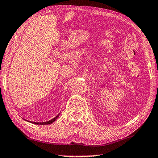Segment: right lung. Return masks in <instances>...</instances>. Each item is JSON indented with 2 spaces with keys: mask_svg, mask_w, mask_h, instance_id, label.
<instances>
[{
  "mask_svg": "<svg viewBox=\"0 0 158 158\" xmlns=\"http://www.w3.org/2000/svg\"><path fill=\"white\" fill-rule=\"evenodd\" d=\"M58 116H59V114L57 115V116H56L55 118H54L53 119H52V120H50V121H46V122H42V123H38V122H32V123H35V124H38V125H47V124H50V123H53L54 121H56V119L57 118H58Z\"/></svg>",
  "mask_w": 158,
  "mask_h": 158,
  "instance_id": "right-lung-1",
  "label": "right lung"
}]
</instances>
